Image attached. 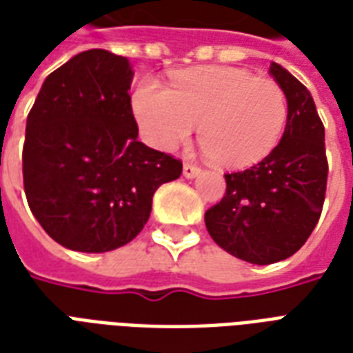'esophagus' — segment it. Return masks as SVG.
Instances as JSON below:
<instances>
[{
	"mask_svg": "<svg viewBox=\"0 0 353 353\" xmlns=\"http://www.w3.org/2000/svg\"><path fill=\"white\" fill-rule=\"evenodd\" d=\"M182 173H184L186 179H195V176L201 173V167L193 165V163H184V167H182Z\"/></svg>",
	"mask_w": 353,
	"mask_h": 353,
	"instance_id": "obj_1",
	"label": "esophagus"
}]
</instances>
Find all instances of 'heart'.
I'll return each mask as SVG.
<instances>
[{
	"mask_svg": "<svg viewBox=\"0 0 353 353\" xmlns=\"http://www.w3.org/2000/svg\"><path fill=\"white\" fill-rule=\"evenodd\" d=\"M148 145L174 150L199 124V143L225 169H245L272 154L288 121L285 91L272 79L230 66H199L173 76L171 89L143 79L132 97Z\"/></svg>",
	"mask_w": 353,
	"mask_h": 353,
	"instance_id": "obj_1",
	"label": "heart"
}]
</instances>
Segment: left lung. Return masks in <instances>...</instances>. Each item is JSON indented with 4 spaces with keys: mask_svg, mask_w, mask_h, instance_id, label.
Masks as SVG:
<instances>
[{
    "mask_svg": "<svg viewBox=\"0 0 353 353\" xmlns=\"http://www.w3.org/2000/svg\"><path fill=\"white\" fill-rule=\"evenodd\" d=\"M270 74L287 94L285 134L256 165L225 174L223 199L205 214L212 240L251 264L285 261L307 242L327 184L324 124L311 92L277 63Z\"/></svg>",
    "mask_w": 353,
    "mask_h": 353,
    "instance_id": "8db88e82",
    "label": "left lung"
}]
</instances>
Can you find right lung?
I'll return each instance as SVG.
<instances>
[{
	"mask_svg": "<svg viewBox=\"0 0 353 353\" xmlns=\"http://www.w3.org/2000/svg\"><path fill=\"white\" fill-rule=\"evenodd\" d=\"M126 57L87 50L50 74L28 115L23 190L63 248L105 253L141 232L161 184L182 163L137 141Z\"/></svg>",
	"mask_w": 353,
	"mask_h": 353,
	"instance_id": "add662e5",
	"label": "right lung"
}]
</instances>
